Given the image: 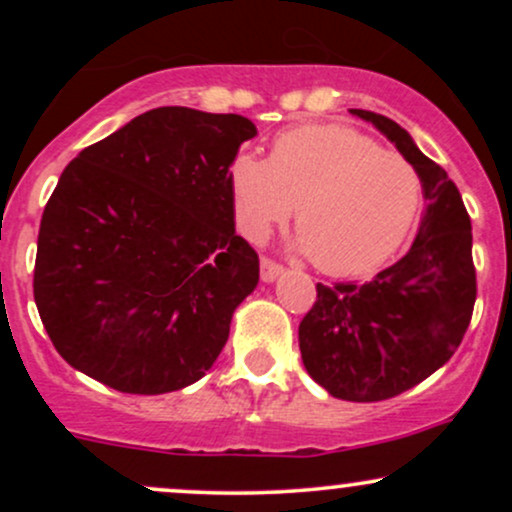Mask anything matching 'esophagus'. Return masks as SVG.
I'll use <instances>...</instances> for the list:
<instances>
[{
	"label": "esophagus",
	"mask_w": 512,
	"mask_h": 512,
	"mask_svg": "<svg viewBox=\"0 0 512 512\" xmlns=\"http://www.w3.org/2000/svg\"><path fill=\"white\" fill-rule=\"evenodd\" d=\"M281 274H284V267H281V264L269 260V257H262V260H260V276H262L264 284H272V281L279 279Z\"/></svg>",
	"instance_id": "1"
}]
</instances>
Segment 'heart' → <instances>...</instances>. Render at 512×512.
I'll return each mask as SVG.
<instances>
[{
	"mask_svg": "<svg viewBox=\"0 0 512 512\" xmlns=\"http://www.w3.org/2000/svg\"><path fill=\"white\" fill-rule=\"evenodd\" d=\"M231 190L240 233L262 240L296 208L298 252L322 272L368 274L395 255L416 219L421 180L402 156L344 125L279 134L272 154H238Z\"/></svg>",
	"mask_w": 512,
	"mask_h": 512,
	"instance_id": "1",
	"label": "heart"
}]
</instances>
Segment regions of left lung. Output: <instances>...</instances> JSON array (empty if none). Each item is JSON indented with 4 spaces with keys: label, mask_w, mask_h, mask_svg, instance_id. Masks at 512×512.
I'll return each mask as SVG.
<instances>
[{
    "label": "left lung",
    "mask_w": 512,
    "mask_h": 512,
    "mask_svg": "<svg viewBox=\"0 0 512 512\" xmlns=\"http://www.w3.org/2000/svg\"><path fill=\"white\" fill-rule=\"evenodd\" d=\"M385 134L421 180L424 214L402 260L366 284H317L298 325L303 366L346 402H383L436 373L460 346L474 301L472 221L460 190L407 129L370 110H349Z\"/></svg>",
    "instance_id": "1"
}]
</instances>
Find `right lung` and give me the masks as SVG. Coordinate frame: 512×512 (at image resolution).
I'll use <instances>...</instances> for the list:
<instances>
[{
    "label": "right lung",
    "mask_w": 512,
    "mask_h": 512,
    "mask_svg": "<svg viewBox=\"0 0 512 512\" xmlns=\"http://www.w3.org/2000/svg\"><path fill=\"white\" fill-rule=\"evenodd\" d=\"M243 115L156 108L91 144L45 204L33 296L52 344L88 378L163 395L219 358L260 281L236 236L231 163Z\"/></svg>",
    "instance_id": "1"
}]
</instances>
